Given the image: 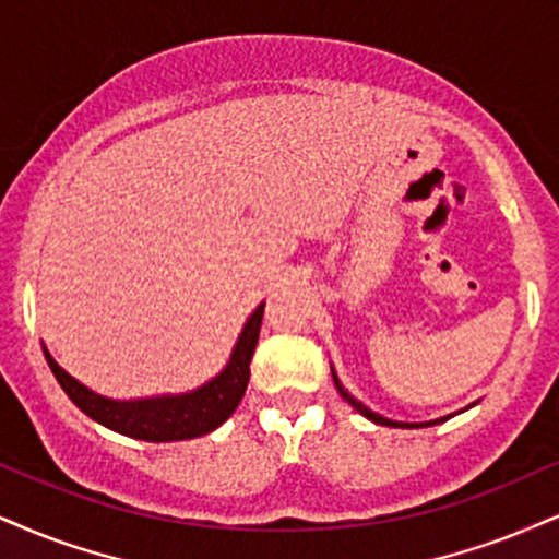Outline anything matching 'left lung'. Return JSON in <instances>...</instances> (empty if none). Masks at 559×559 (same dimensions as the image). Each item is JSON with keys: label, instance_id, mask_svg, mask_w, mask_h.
<instances>
[{"label": "left lung", "instance_id": "obj_1", "mask_svg": "<svg viewBox=\"0 0 559 559\" xmlns=\"http://www.w3.org/2000/svg\"><path fill=\"white\" fill-rule=\"evenodd\" d=\"M334 383H336V389H340V394H342L344 399H347V402H349V404H353V406H355V409H357V412H360V415H362V417L373 419V423H378V425H385V427H430V425H438V423H443V419H448V417H443V419H432V423H425V425H415V423H394V419H385V417H381V415H376V412H370V409H368V406H365V404H360V402H357V399H355V396H349V394H347V391H344V389H342V383H340V381H336V376H334Z\"/></svg>", "mask_w": 559, "mask_h": 559}]
</instances>
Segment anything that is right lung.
<instances>
[{"label":"right lung","instance_id":"add662e5","mask_svg":"<svg viewBox=\"0 0 559 559\" xmlns=\"http://www.w3.org/2000/svg\"><path fill=\"white\" fill-rule=\"evenodd\" d=\"M261 319H264V302L246 321L240 340L233 349L230 362L217 378L202 389L181 396H157L140 399V402H114L87 385L74 381L67 370H61L57 360L46 353L48 368L53 370L67 396L85 412L87 417L98 419L100 425L111 427L121 436L150 440V443H168V440H189L212 432L236 412L240 399L246 394L248 376H251V357L259 342Z\"/></svg>","mask_w":559,"mask_h":559}]
</instances>
